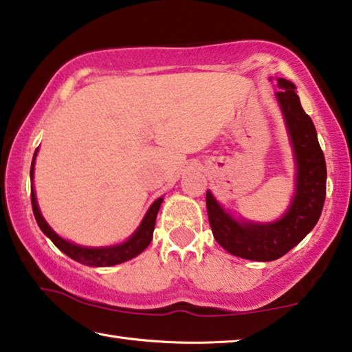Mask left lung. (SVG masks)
Returning <instances> with one entry per match:
<instances>
[{"mask_svg": "<svg viewBox=\"0 0 352 352\" xmlns=\"http://www.w3.org/2000/svg\"><path fill=\"white\" fill-rule=\"evenodd\" d=\"M280 106L296 164L294 196L277 221L252 222L233 214L206 191V211L213 236L228 254L254 261H272L302 241L320 219L326 199V160L314 122L300 106L296 86L277 78Z\"/></svg>", "mask_w": 352, "mask_h": 352, "instance_id": "left-lung-1", "label": "left lung"}]
</instances>
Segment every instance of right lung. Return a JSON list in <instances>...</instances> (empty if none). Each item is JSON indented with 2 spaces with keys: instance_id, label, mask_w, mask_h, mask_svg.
Returning <instances> with one entry per match:
<instances>
[{
  "instance_id": "add662e5",
  "label": "right lung",
  "mask_w": 352,
  "mask_h": 352,
  "mask_svg": "<svg viewBox=\"0 0 352 352\" xmlns=\"http://www.w3.org/2000/svg\"><path fill=\"white\" fill-rule=\"evenodd\" d=\"M38 148L34 152L31 163V204H32V211H34V217L37 221L41 230L45 233V235L52 239L53 244L59 250H63L65 255H69L70 258H74L78 263H82L86 266H94V267H103V266H114L119 263H124L126 260H131L138 256L139 254L146 249L150 241L153 238V230H155V222H156V214H158L160 206L163 204V197L156 199L155 202L150 205L147 210L146 216L141 221V224L136 228V232L126 239V241L120 244H114V246H106V248H87V246H80V244H75L72 241H67L63 236H59L52 227L48 226V222L43 219L41 213V208L37 205L36 192H34V164H36V156H37Z\"/></svg>"
}]
</instances>
